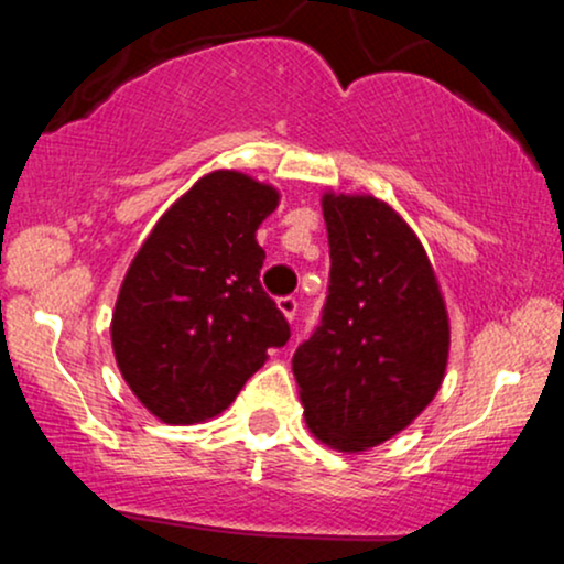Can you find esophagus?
<instances>
[{
    "instance_id": "1",
    "label": "esophagus",
    "mask_w": 564,
    "mask_h": 564,
    "mask_svg": "<svg viewBox=\"0 0 564 564\" xmlns=\"http://www.w3.org/2000/svg\"><path fill=\"white\" fill-rule=\"evenodd\" d=\"M278 310H281V313L286 315V321L291 323L294 321L296 310H300V302H296L294 296H281V300H278Z\"/></svg>"
}]
</instances>
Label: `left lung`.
Masks as SVG:
<instances>
[{
    "instance_id": "1",
    "label": "left lung",
    "mask_w": 564,
    "mask_h": 564,
    "mask_svg": "<svg viewBox=\"0 0 564 564\" xmlns=\"http://www.w3.org/2000/svg\"><path fill=\"white\" fill-rule=\"evenodd\" d=\"M332 249L323 318L296 347L310 432L341 453L403 432L443 384L451 323L416 232L387 200L326 191Z\"/></svg>"
}]
</instances>
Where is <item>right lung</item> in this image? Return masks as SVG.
Masks as SVG:
<instances>
[{
	"label": "right lung",
	"instance_id": "1",
	"mask_svg": "<svg viewBox=\"0 0 564 564\" xmlns=\"http://www.w3.org/2000/svg\"><path fill=\"white\" fill-rule=\"evenodd\" d=\"M281 193L236 170L204 174L153 225L111 318L121 377L166 424L215 419L289 341L264 294L257 228Z\"/></svg>",
	"mask_w": 564,
	"mask_h": 564
}]
</instances>
